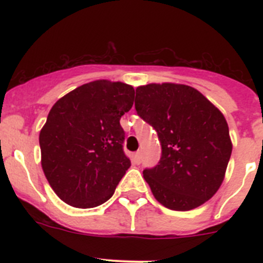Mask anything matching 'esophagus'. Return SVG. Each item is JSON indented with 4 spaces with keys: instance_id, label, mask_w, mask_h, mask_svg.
Here are the masks:
<instances>
[{
    "instance_id": "34e87169",
    "label": "esophagus",
    "mask_w": 263,
    "mask_h": 263,
    "mask_svg": "<svg viewBox=\"0 0 263 263\" xmlns=\"http://www.w3.org/2000/svg\"><path fill=\"white\" fill-rule=\"evenodd\" d=\"M134 161L135 164H140L141 163V151H136V153L134 154Z\"/></svg>"
}]
</instances>
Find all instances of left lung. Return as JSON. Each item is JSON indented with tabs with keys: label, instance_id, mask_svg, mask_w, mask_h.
Instances as JSON below:
<instances>
[{
	"label": "left lung",
	"instance_id": "left-lung-1",
	"mask_svg": "<svg viewBox=\"0 0 263 263\" xmlns=\"http://www.w3.org/2000/svg\"><path fill=\"white\" fill-rule=\"evenodd\" d=\"M135 108L161 145L158 165L144 171L154 197L177 211L210 200L232 155L222 113L195 87L169 82L137 87Z\"/></svg>",
	"mask_w": 263,
	"mask_h": 263
}]
</instances>
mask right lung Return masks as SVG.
I'll list each match as a JSON object with an SVG mask.
<instances>
[{"label": "right lung", "mask_w": 263, "mask_h": 263, "mask_svg": "<svg viewBox=\"0 0 263 263\" xmlns=\"http://www.w3.org/2000/svg\"><path fill=\"white\" fill-rule=\"evenodd\" d=\"M123 82L84 84L55 102L39 134L42 168L55 195L79 209L109 200L131 166L119 119L134 105Z\"/></svg>", "instance_id": "obj_1"}]
</instances>
